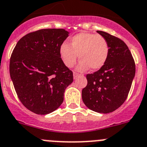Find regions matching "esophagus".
I'll list each match as a JSON object with an SVG mask.
<instances>
[{"label": "esophagus", "mask_w": 147, "mask_h": 147, "mask_svg": "<svg viewBox=\"0 0 147 147\" xmlns=\"http://www.w3.org/2000/svg\"><path fill=\"white\" fill-rule=\"evenodd\" d=\"M80 76L79 74L76 73V72H74L73 73V77H74V79H76L77 78H78V77Z\"/></svg>", "instance_id": "1"}]
</instances>
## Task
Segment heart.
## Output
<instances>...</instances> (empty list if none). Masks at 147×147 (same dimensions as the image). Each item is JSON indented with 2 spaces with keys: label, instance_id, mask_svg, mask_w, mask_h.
<instances>
[{
  "label": "heart",
  "instance_id": "1",
  "mask_svg": "<svg viewBox=\"0 0 147 147\" xmlns=\"http://www.w3.org/2000/svg\"><path fill=\"white\" fill-rule=\"evenodd\" d=\"M109 45L102 36L92 33L81 32L70 39L69 45L63 43L59 47V55L65 65L72 67L78 59L79 71L90 68L96 71L104 66L109 55Z\"/></svg>",
  "mask_w": 147,
  "mask_h": 147
}]
</instances>
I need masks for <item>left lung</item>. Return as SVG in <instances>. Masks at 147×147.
Instances as JSON below:
<instances>
[{
	"instance_id": "1",
	"label": "left lung",
	"mask_w": 147,
	"mask_h": 147,
	"mask_svg": "<svg viewBox=\"0 0 147 147\" xmlns=\"http://www.w3.org/2000/svg\"><path fill=\"white\" fill-rule=\"evenodd\" d=\"M97 32L106 39L109 55L99 70L86 75L88 84L82 90V98L89 109L100 113L116 111L129 95L136 72V66L127 45L119 38Z\"/></svg>"
}]
</instances>
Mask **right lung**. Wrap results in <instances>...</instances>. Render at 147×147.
<instances>
[{
	"label": "right lung",
	"instance_id": "add662e5",
	"mask_svg": "<svg viewBox=\"0 0 147 147\" xmlns=\"http://www.w3.org/2000/svg\"><path fill=\"white\" fill-rule=\"evenodd\" d=\"M63 28H45L23 36L10 59V75L21 103L33 113H50L64 100L73 73L65 65L59 47L68 37Z\"/></svg>",
	"mask_w": 147,
	"mask_h": 147
}]
</instances>
